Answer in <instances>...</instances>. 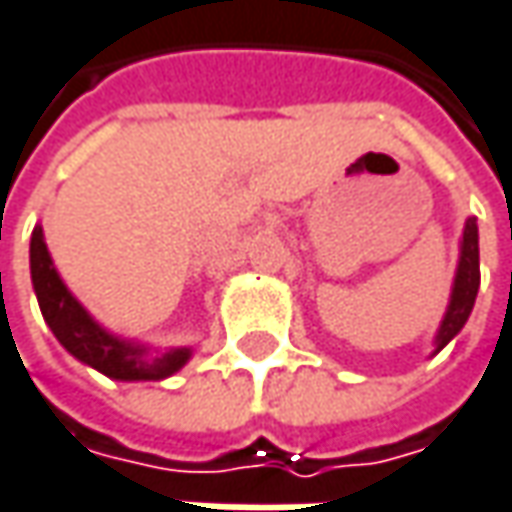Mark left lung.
Here are the masks:
<instances>
[{
  "mask_svg": "<svg viewBox=\"0 0 512 512\" xmlns=\"http://www.w3.org/2000/svg\"><path fill=\"white\" fill-rule=\"evenodd\" d=\"M481 286V266H478V223L475 217H469L464 223V234H461V255H458V269H455V281H452V292H449V304L443 321L435 333V353L449 345L461 330H464L466 318L475 307V295Z\"/></svg>",
  "mask_w": 512,
  "mask_h": 512,
  "instance_id": "obj_1",
  "label": "left lung"
}]
</instances>
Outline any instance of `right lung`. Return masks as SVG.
Instances as JSON below:
<instances>
[{
	"instance_id": "add662e5",
	"label": "right lung",
	"mask_w": 512,
	"mask_h": 512,
	"mask_svg": "<svg viewBox=\"0 0 512 512\" xmlns=\"http://www.w3.org/2000/svg\"><path fill=\"white\" fill-rule=\"evenodd\" d=\"M31 284L37 292L43 318L57 336V342L66 347L77 362L101 371L118 382H159L188 365L194 356L191 347H167L153 350L138 345L133 339L109 333L104 324H98L92 313L72 295V289L63 284L54 260L48 255L43 226H34L31 234Z\"/></svg>"
}]
</instances>
